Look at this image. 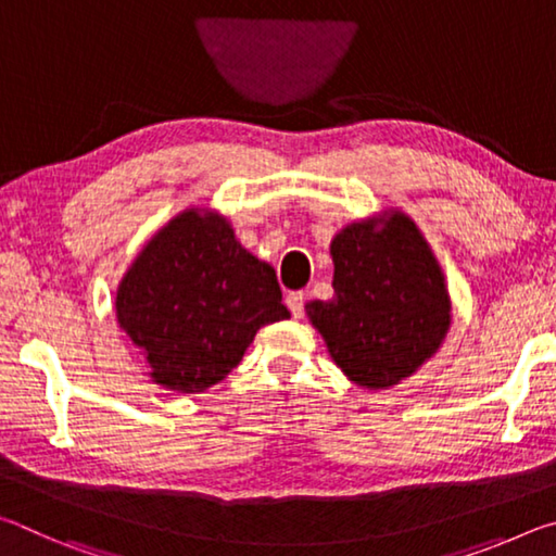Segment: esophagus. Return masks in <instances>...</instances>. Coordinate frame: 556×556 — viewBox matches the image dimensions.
Instances as JSON below:
<instances>
[{
  "instance_id": "obj_1",
  "label": "esophagus",
  "mask_w": 556,
  "mask_h": 556,
  "mask_svg": "<svg viewBox=\"0 0 556 556\" xmlns=\"http://www.w3.org/2000/svg\"><path fill=\"white\" fill-rule=\"evenodd\" d=\"M304 291H289L287 294V306H289V312L294 314L296 318H301L304 316Z\"/></svg>"
}]
</instances>
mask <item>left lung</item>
<instances>
[{"label": "left lung", "mask_w": 556, "mask_h": 556, "mask_svg": "<svg viewBox=\"0 0 556 556\" xmlns=\"http://www.w3.org/2000/svg\"><path fill=\"white\" fill-rule=\"evenodd\" d=\"M331 301H312L308 316L328 353L363 388H392L439 351L448 331L444 275L407 215L382 228L353 223L331 242Z\"/></svg>", "instance_id": "left-lung-1"}]
</instances>
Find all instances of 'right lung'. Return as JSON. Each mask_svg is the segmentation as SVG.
Returning a JSON list of instances; mask_svg holds the SVG:
<instances>
[{
  "label": "right lung",
  "instance_id": "obj_1",
  "mask_svg": "<svg viewBox=\"0 0 556 556\" xmlns=\"http://www.w3.org/2000/svg\"><path fill=\"white\" fill-rule=\"evenodd\" d=\"M117 321L152 380L203 392L242 361L265 324L289 318L275 269L223 218L186 211L142 250L117 289Z\"/></svg>",
  "mask_w": 556,
  "mask_h": 556
}]
</instances>
